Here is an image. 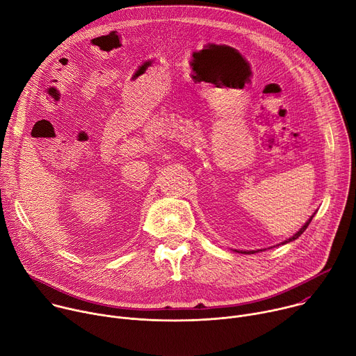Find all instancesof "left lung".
Here are the masks:
<instances>
[{
  "label": "left lung",
  "mask_w": 356,
  "mask_h": 356,
  "mask_svg": "<svg viewBox=\"0 0 356 356\" xmlns=\"http://www.w3.org/2000/svg\"><path fill=\"white\" fill-rule=\"evenodd\" d=\"M314 214H316V213H314ZM313 217H314V216H312V217H310V220H309V221H307V222H306V224H304V225H302V227H301V228H300V231H298V232H296V234H294V235H293V236H291V238H289V239H286V241H284V242H282V243H287V242H291V241H294V239H297V238H298V236H300V235H301V234H302V232H304V231H306V229H307V227H309V224H310V222H312V220H313ZM255 252H258V250H248V252H246V250H245V252H242V250H241V253H255Z\"/></svg>",
  "instance_id": "8db88e82"
}]
</instances>
